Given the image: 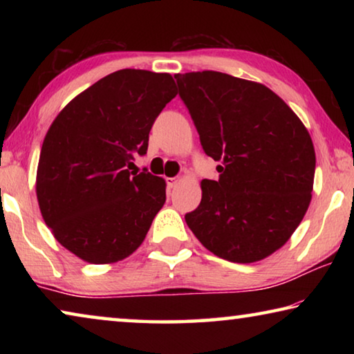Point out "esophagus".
<instances>
[{
  "label": "esophagus",
  "instance_id": "34e87169",
  "mask_svg": "<svg viewBox=\"0 0 354 354\" xmlns=\"http://www.w3.org/2000/svg\"><path fill=\"white\" fill-rule=\"evenodd\" d=\"M178 181H179L178 178H167V185H169V189H173V187H176Z\"/></svg>",
  "mask_w": 354,
  "mask_h": 354
}]
</instances>
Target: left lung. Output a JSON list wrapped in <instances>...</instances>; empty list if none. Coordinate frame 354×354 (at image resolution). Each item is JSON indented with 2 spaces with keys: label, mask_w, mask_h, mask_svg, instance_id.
Instances as JSON below:
<instances>
[{
  "label": "left lung",
  "mask_w": 354,
  "mask_h": 354,
  "mask_svg": "<svg viewBox=\"0 0 354 354\" xmlns=\"http://www.w3.org/2000/svg\"><path fill=\"white\" fill-rule=\"evenodd\" d=\"M179 97L214 160L185 223L221 259L250 263L289 241L306 214L315 151L308 129L270 88L220 71L175 75Z\"/></svg>",
  "instance_id": "left-lung-1"
}]
</instances>
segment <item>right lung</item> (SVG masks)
Wrapping results in <instances>:
<instances>
[{
	"mask_svg": "<svg viewBox=\"0 0 354 354\" xmlns=\"http://www.w3.org/2000/svg\"><path fill=\"white\" fill-rule=\"evenodd\" d=\"M175 97L171 75L124 68L86 88L51 123L37 167L39 207L80 259L111 263L140 247L165 203V181L129 165L147 153L154 120Z\"/></svg>",
	"mask_w": 354,
	"mask_h": 354,
	"instance_id": "add662e5",
	"label": "right lung"
}]
</instances>
